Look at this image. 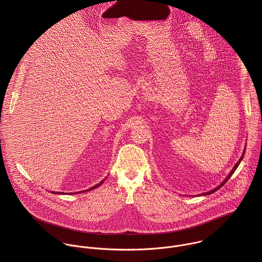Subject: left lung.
Instances as JSON below:
<instances>
[{"label": "left lung", "mask_w": 262, "mask_h": 262, "mask_svg": "<svg viewBox=\"0 0 262 262\" xmlns=\"http://www.w3.org/2000/svg\"><path fill=\"white\" fill-rule=\"evenodd\" d=\"M244 152H245V151H244ZM243 155H244V154H243ZM242 158H243V156H241V158H240V159H239V161H238V162H237V163H236V164H235V166H234V167H233V169H232V170H231V172H230V173H229V176H228V177H227V178H226V180H225L224 182H223V183H222V184H221V185H220V186H219V187H217V188H215V189H213V190H210V191H208V192H205V193H203V194H210V193H213V192H214V191H216V190H217V189H219V188H220V187H223V186H224L225 184H226V182H227V181H228V180H229V179H230V177H231V176H232V174H233V173H234V171H235V170H236V168H237V167H238V165H239V163H240V162H241V160H242Z\"/></svg>", "instance_id": "left-lung-1"}]
</instances>
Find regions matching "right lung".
Instances as JSON below:
<instances>
[{
	"instance_id": "add662e5",
	"label": "right lung",
	"mask_w": 262,
	"mask_h": 262,
	"mask_svg": "<svg viewBox=\"0 0 262 262\" xmlns=\"http://www.w3.org/2000/svg\"><path fill=\"white\" fill-rule=\"evenodd\" d=\"M103 182H104V181H103ZM103 182H101L100 184H98V185H96V186H94V187H92L91 188H89V190H91V189H94V188H96V187H98L99 186H101V185L103 184ZM84 191H85V190H84ZM53 192H55V191H53ZM80 192H81V191H80ZM56 193H58V191H56Z\"/></svg>"
}]
</instances>
